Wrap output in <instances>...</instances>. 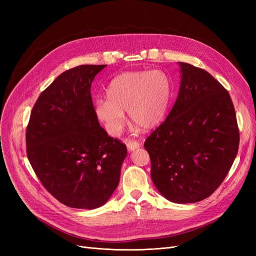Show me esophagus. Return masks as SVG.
Listing matches in <instances>:
<instances>
[{
	"label": "esophagus",
	"mask_w": 256,
	"mask_h": 256,
	"mask_svg": "<svg viewBox=\"0 0 256 256\" xmlns=\"http://www.w3.org/2000/svg\"><path fill=\"white\" fill-rule=\"evenodd\" d=\"M126 145H127V148L129 152H134V150L140 147V143H138L136 141H126Z\"/></svg>",
	"instance_id": "esophagus-1"
}]
</instances>
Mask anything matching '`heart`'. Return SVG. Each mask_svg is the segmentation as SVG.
Returning a JSON list of instances; mask_svg holds the SVG:
<instances>
[{
    "label": "heart",
    "mask_w": 256,
    "mask_h": 256,
    "mask_svg": "<svg viewBox=\"0 0 256 256\" xmlns=\"http://www.w3.org/2000/svg\"><path fill=\"white\" fill-rule=\"evenodd\" d=\"M171 94V81L164 72H127L111 81L106 88L108 100L98 98L94 113L106 132L113 136H118L125 126L126 111L131 122L150 130L164 120Z\"/></svg>",
    "instance_id": "obj_1"
}]
</instances>
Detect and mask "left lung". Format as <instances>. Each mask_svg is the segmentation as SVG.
I'll return each instance as SVG.
<instances>
[{"mask_svg": "<svg viewBox=\"0 0 256 256\" xmlns=\"http://www.w3.org/2000/svg\"><path fill=\"white\" fill-rule=\"evenodd\" d=\"M180 85L166 120L146 138L150 176L173 203L212 196L236 158L239 131L228 92L204 69L178 63Z\"/></svg>", "mask_w": 256, "mask_h": 256, "instance_id": "8db88e82", "label": "left lung"}]
</instances>
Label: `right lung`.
<instances>
[{"instance_id": "obj_1", "label": "right lung", "mask_w": 256, "mask_h": 256, "mask_svg": "<svg viewBox=\"0 0 256 256\" xmlns=\"http://www.w3.org/2000/svg\"><path fill=\"white\" fill-rule=\"evenodd\" d=\"M106 65L60 74L38 97L26 128V154L37 177L68 207L106 204L120 177L126 145L108 136L94 113L90 86Z\"/></svg>"}]
</instances>
